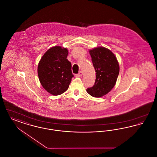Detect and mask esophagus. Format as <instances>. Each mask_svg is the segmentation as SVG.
<instances>
[{"label": "esophagus", "instance_id": "esophagus-1", "mask_svg": "<svg viewBox=\"0 0 157 157\" xmlns=\"http://www.w3.org/2000/svg\"><path fill=\"white\" fill-rule=\"evenodd\" d=\"M82 75H83V73H82V71H80V72H79V74L76 75V76H79V77H80V76H82Z\"/></svg>", "mask_w": 157, "mask_h": 157}]
</instances>
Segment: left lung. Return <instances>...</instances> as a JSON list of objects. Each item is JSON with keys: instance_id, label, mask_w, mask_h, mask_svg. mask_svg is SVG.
I'll use <instances>...</instances> for the list:
<instances>
[{"instance_id": "8db88e82", "label": "left lung", "mask_w": 157, "mask_h": 157, "mask_svg": "<svg viewBox=\"0 0 157 157\" xmlns=\"http://www.w3.org/2000/svg\"><path fill=\"white\" fill-rule=\"evenodd\" d=\"M96 72V79L92 87L86 90L94 97H103L115 86L120 72V66L115 55L104 47H97L90 51Z\"/></svg>"}]
</instances>
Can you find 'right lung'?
<instances>
[{
  "mask_svg": "<svg viewBox=\"0 0 157 157\" xmlns=\"http://www.w3.org/2000/svg\"><path fill=\"white\" fill-rule=\"evenodd\" d=\"M68 50L56 46L48 49L40 60L37 74L42 86L53 95H59L69 88L74 75L67 59Z\"/></svg>",
  "mask_w": 157,
  "mask_h": 157,
  "instance_id": "add662e5",
  "label": "right lung"
}]
</instances>
